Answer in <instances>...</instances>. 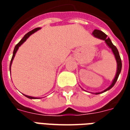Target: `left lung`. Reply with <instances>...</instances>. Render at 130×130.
Listing matches in <instances>:
<instances>
[{
    "mask_svg": "<svg viewBox=\"0 0 130 130\" xmlns=\"http://www.w3.org/2000/svg\"><path fill=\"white\" fill-rule=\"evenodd\" d=\"M93 35L95 37H97V38H99V39H100V40H104V41H105V42H106V44L108 45V46H109V48H111L112 51H113V53L114 54L116 60V62H117V71H116V76H115V78L114 79H113V82H112V84L110 85L109 87H108L106 89L103 90L102 92L95 93L96 95H98V94H100V93H104V92H106L107 90H110V89L114 86L115 84H116V82L117 81L118 78V76H119V74H120V72H121V69H122V62H121V59H120V55H119V52L118 51L117 48L113 44V43L111 42L110 38L107 37V35H106L104 32H103L102 31H101L100 30L95 29L94 30V31L93 32Z\"/></svg>",
    "mask_w": 130,
    "mask_h": 130,
    "instance_id": "1",
    "label": "left lung"
}]
</instances>
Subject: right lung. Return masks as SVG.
Returning <instances> with one entry per match:
<instances>
[{
	"label": "right lung",
	"instance_id": "add662e5",
	"mask_svg": "<svg viewBox=\"0 0 130 130\" xmlns=\"http://www.w3.org/2000/svg\"><path fill=\"white\" fill-rule=\"evenodd\" d=\"M40 28H35V29H33L32 30H31V31H30V32H28V33H26V34L24 35V37L21 39V40H20V42L17 44V45L15 46V47H14V51H13V55H12V60H11V61H10V71L11 70V65H12V60L13 59H14V56H15V54L16 53H17V50H18L19 47L20 46L23 44V43L26 41V40L28 38V37L31 35L32 34V33H34L35 32H36V31H37L38 30H40ZM24 95L26 96V98H29V99H36V98H34V97H31V96H28V95Z\"/></svg>",
	"mask_w": 130,
	"mask_h": 130
}]
</instances>
